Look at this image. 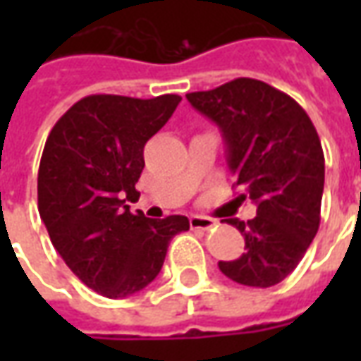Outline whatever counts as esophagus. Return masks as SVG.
<instances>
[{
    "mask_svg": "<svg viewBox=\"0 0 361 361\" xmlns=\"http://www.w3.org/2000/svg\"><path fill=\"white\" fill-rule=\"evenodd\" d=\"M189 224L193 230H211L216 222L209 216H203V214H191V219H189Z\"/></svg>",
    "mask_w": 361,
    "mask_h": 361,
    "instance_id": "34e87169",
    "label": "esophagus"
}]
</instances>
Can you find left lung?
<instances>
[{
    "label": "left lung",
    "mask_w": 361,
    "mask_h": 361,
    "mask_svg": "<svg viewBox=\"0 0 361 361\" xmlns=\"http://www.w3.org/2000/svg\"><path fill=\"white\" fill-rule=\"evenodd\" d=\"M188 100L220 127L238 199L257 204L255 219L226 220L245 238V253L220 261V271L243 286H274L319 230L325 157L317 129L292 96L257 79L240 77Z\"/></svg>",
    "instance_id": "obj_1"
}]
</instances>
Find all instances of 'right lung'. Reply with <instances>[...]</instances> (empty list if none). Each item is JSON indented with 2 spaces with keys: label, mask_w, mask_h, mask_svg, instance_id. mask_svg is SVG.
Listing matches in <instances>:
<instances>
[{
  "label": "right lung",
  "mask_w": 361,
  "mask_h": 361,
  "mask_svg": "<svg viewBox=\"0 0 361 361\" xmlns=\"http://www.w3.org/2000/svg\"><path fill=\"white\" fill-rule=\"evenodd\" d=\"M181 96L90 94L51 127L38 168V211L66 265L98 294L119 300L157 279L168 243L188 216L131 214L142 149Z\"/></svg>",
  "instance_id": "obj_1"
}]
</instances>
